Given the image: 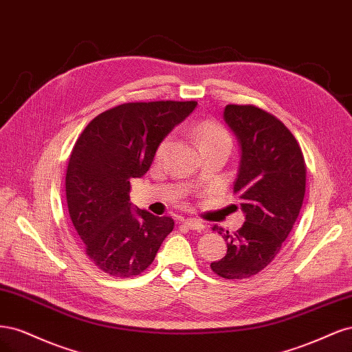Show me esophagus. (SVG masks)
Masks as SVG:
<instances>
[{
    "instance_id": "obj_1",
    "label": "esophagus",
    "mask_w": 352,
    "mask_h": 352,
    "mask_svg": "<svg viewBox=\"0 0 352 352\" xmlns=\"http://www.w3.org/2000/svg\"><path fill=\"white\" fill-rule=\"evenodd\" d=\"M183 223L187 226V228H190L192 231H199V232L205 231V225H203L197 219H186V221H183Z\"/></svg>"
}]
</instances>
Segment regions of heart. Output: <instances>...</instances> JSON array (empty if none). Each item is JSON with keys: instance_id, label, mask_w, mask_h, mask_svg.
<instances>
[{"instance_id": "heart-1", "label": "heart", "mask_w": 352, "mask_h": 352, "mask_svg": "<svg viewBox=\"0 0 352 352\" xmlns=\"http://www.w3.org/2000/svg\"><path fill=\"white\" fill-rule=\"evenodd\" d=\"M195 134L199 140L200 147L208 146V144H219V143L231 144V139L228 133H226V130L221 126V124L212 120L199 122L195 127ZM168 146H169V139H165L160 146H157L156 157H162V155L168 149Z\"/></svg>"}]
</instances>
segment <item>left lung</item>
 Instances as JSON below:
<instances>
[{"instance_id": "obj_1", "label": "left lung", "mask_w": 352, "mask_h": 352, "mask_svg": "<svg viewBox=\"0 0 352 352\" xmlns=\"http://www.w3.org/2000/svg\"><path fill=\"white\" fill-rule=\"evenodd\" d=\"M223 120L240 143L234 192L245 222L232 234L213 226L228 250L210 269L225 279H245L263 270L289 235L307 169L298 142L275 116L254 105H226Z\"/></svg>"}]
</instances>
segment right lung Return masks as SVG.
<instances>
[{"mask_svg": "<svg viewBox=\"0 0 352 352\" xmlns=\"http://www.w3.org/2000/svg\"><path fill=\"white\" fill-rule=\"evenodd\" d=\"M196 100L129 102L102 112L77 139L65 175L67 206L85 252L116 278L149 267L174 219L133 209L130 179L151 168L157 146Z\"/></svg>", "mask_w": 352, "mask_h": 352, "instance_id": "1", "label": "right lung"}]
</instances>
